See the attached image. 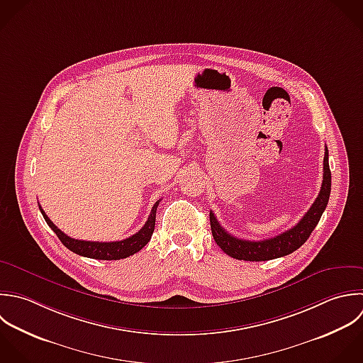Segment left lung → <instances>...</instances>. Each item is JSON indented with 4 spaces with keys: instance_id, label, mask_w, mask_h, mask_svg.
<instances>
[{
    "instance_id": "1",
    "label": "left lung",
    "mask_w": 363,
    "mask_h": 363,
    "mask_svg": "<svg viewBox=\"0 0 363 363\" xmlns=\"http://www.w3.org/2000/svg\"><path fill=\"white\" fill-rule=\"evenodd\" d=\"M331 194V171L328 164V148L325 147V155H324V177H323V185L321 191L315 199V202L311 205L308 212L301 218V220L291 228L290 230L283 232L279 236H274L272 239L264 240H245L232 236L228 233L220 223L218 222L213 212H211V229L213 239L216 245L230 257L245 262H266L273 260L277 257L287 256L293 252H296L298 247H301L315 226L318 225L330 199Z\"/></svg>"
}]
</instances>
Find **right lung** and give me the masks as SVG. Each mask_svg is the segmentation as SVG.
Segmentation results:
<instances>
[{
  "mask_svg": "<svg viewBox=\"0 0 363 363\" xmlns=\"http://www.w3.org/2000/svg\"><path fill=\"white\" fill-rule=\"evenodd\" d=\"M160 205V201H157L151 209V213L145 222V225L133 236L120 240V242H86V240H77L73 238H69L65 235L60 229H57L53 222L46 216L43 209L39 205L40 213L49 228L56 233L59 240L73 253L83 256V257H90L96 260H120L130 257L140 252L151 239L154 228H155V213L157 208Z\"/></svg>",
  "mask_w": 363,
  "mask_h": 363,
  "instance_id": "obj_1",
  "label": "right lung"
}]
</instances>
